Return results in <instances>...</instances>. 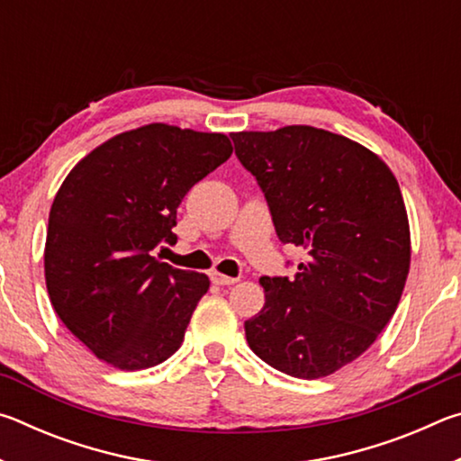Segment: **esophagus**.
I'll return each instance as SVG.
<instances>
[{
	"label": "esophagus",
	"instance_id": "34e87169",
	"mask_svg": "<svg viewBox=\"0 0 461 461\" xmlns=\"http://www.w3.org/2000/svg\"><path fill=\"white\" fill-rule=\"evenodd\" d=\"M212 283L213 285H220V286H230V285H233V283H238V278H233V276H228V275H221V272H217V270H212Z\"/></svg>",
	"mask_w": 461,
	"mask_h": 461
}]
</instances>
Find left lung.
<instances>
[{
  "instance_id": "1",
  "label": "left lung",
  "mask_w": 461,
  "mask_h": 461,
  "mask_svg": "<svg viewBox=\"0 0 461 461\" xmlns=\"http://www.w3.org/2000/svg\"><path fill=\"white\" fill-rule=\"evenodd\" d=\"M231 138L280 241L307 249L294 278H260L267 303L246 321L248 346L288 376H330L360 357L399 307L411 268L399 181L378 154L321 128Z\"/></svg>"
}]
</instances>
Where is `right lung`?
<instances>
[{
    "mask_svg": "<svg viewBox=\"0 0 461 461\" xmlns=\"http://www.w3.org/2000/svg\"><path fill=\"white\" fill-rule=\"evenodd\" d=\"M231 152L225 134L156 122L109 138L62 181L46 231V288L60 321L99 360L134 372L181 348L209 278L152 249L175 244L186 191Z\"/></svg>",
    "mask_w": 461,
    "mask_h": 461,
    "instance_id": "1",
    "label": "right lung"
}]
</instances>
